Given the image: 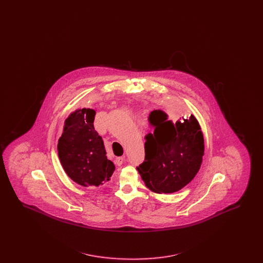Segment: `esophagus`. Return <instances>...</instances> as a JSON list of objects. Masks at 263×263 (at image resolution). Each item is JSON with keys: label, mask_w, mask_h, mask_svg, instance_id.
<instances>
[{"label": "esophagus", "mask_w": 263, "mask_h": 263, "mask_svg": "<svg viewBox=\"0 0 263 263\" xmlns=\"http://www.w3.org/2000/svg\"><path fill=\"white\" fill-rule=\"evenodd\" d=\"M114 163H115V164H117V165H121L122 163H124V158L123 157H118V158L115 159Z\"/></svg>", "instance_id": "esophagus-1"}]
</instances>
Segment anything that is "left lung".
<instances>
[{
  "label": "left lung",
  "mask_w": 263,
  "mask_h": 263,
  "mask_svg": "<svg viewBox=\"0 0 263 263\" xmlns=\"http://www.w3.org/2000/svg\"><path fill=\"white\" fill-rule=\"evenodd\" d=\"M154 133L145 139V161L137 166L146 186L155 193H174L197 175L204 155L199 122L191 115L175 122L162 110L149 117Z\"/></svg>",
  "instance_id": "1"
}]
</instances>
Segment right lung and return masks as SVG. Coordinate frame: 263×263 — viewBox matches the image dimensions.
<instances>
[{
    "label": "right lung",
    "mask_w": 263,
    "mask_h": 263,
    "mask_svg": "<svg viewBox=\"0 0 263 263\" xmlns=\"http://www.w3.org/2000/svg\"><path fill=\"white\" fill-rule=\"evenodd\" d=\"M96 110L79 108L66 118L58 140V156L67 175L84 186H100L115 170L107 160L103 141L95 130Z\"/></svg>",
    "instance_id": "obj_1"
}]
</instances>
